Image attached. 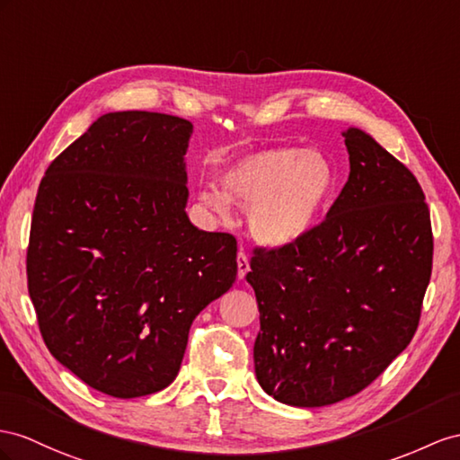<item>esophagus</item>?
<instances>
[{"mask_svg": "<svg viewBox=\"0 0 460 460\" xmlns=\"http://www.w3.org/2000/svg\"><path fill=\"white\" fill-rule=\"evenodd\" d=\"M237 266H239V278L243 279L246 276V272H249V270H251L249 256H246L243 251L237 254Z\"/></svg>", "mask_w": 460, "mask_h": 460, "instance_id": "1", "label": "esophagus"}]
</instances>
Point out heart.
<instances>
[{
    "label": "heart",
    "instance_id": "1",
    "mask_svg": "<svg viewBox=\"0 0 460 460\" xmlns=\"http://www.w3.org/2000/svg\"><path fill=\"white\" fill-rule=\"evenodd\" d=\"M331 182V164L321 153L270 147L229 164L221 172L223 192L208 186L198 199L217 216H226L229 199L249 211V229L258 243L279 246L307 231Z\"/></svg>",
    "mask_w": 460,
    "mask_h": 460
}]
</instances>
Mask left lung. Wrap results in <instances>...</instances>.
Listing matches in <instances>:
<instances>
[{
  "instance_id": "8db88e82",
  "label": "left lung",
  "mask_w": 460,
  "mask_h": 460,
  "mask_svg": "<svg viewBox=\"0 0 460 460\" xmlns=\"http://www.w3.org/2000/svg\"><path fill=\"white\" fill-rule=\"evenodd\" d=\"M342 136L349 176L326 217L288 244L256 246L246 274L261 311L256 379L289 406L369 386L414 338L431 278L416 176L361 129Z\"/></svg>"
}]
</instances>
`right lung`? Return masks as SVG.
I'll use <instances>...</instances> for the list:
<instances>
[{"instance_id": "add662e5", "label": "right lung", "mask_w": 460, "mask_h": 460, "mask_svg": "<svg viewBox=\"0 0 460 460\" xmlns=\"http://www.w3.org/2000/svg\"><path fill=\"white\" fill-rule=\"evenodd\" d=\"M179 116L109 112L58 155L34 199L27 286L46 348L116 398L179 375L192 321L237 278V241L186 216Z\"/></svg>"}]
</instances>
